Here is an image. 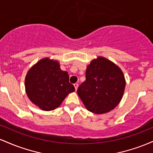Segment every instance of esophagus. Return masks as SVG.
<instances>
[{"label": "esophagus", "instance_id": "1", "mask_svg": "<svg viewBox=\"0 0 153 153\" xmlns=\"http://www.w3.org/2000/svg\"><path fill=\"white\" fill-rule=\"evenodd\" d=\"M74 87H75V91H77V89H78V83H75L74 84Z\"/></svg>", "mask_w": 153, "mask_h": 153}]
</instances>
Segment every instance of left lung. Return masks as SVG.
<instances>
[{"label": "left lung", "mask_w": 153, "mask_h": 153, "mask_svg": "<svg viewBox=\"0 0 153 153\" xmlns=\"http://www.w3.org/2000/svg\"><path fill=\"white\" fill-rule=\"evenodd\" d=\"M125 85V78L121 68L109 59L99 56L87 66L85 80L77 92L89 111L102 114L119 104Z\"/></svg>", "instance_id": "1"}]
</instances>
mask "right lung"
Listing matches in <instances>:
<instances>
[{"mask_svg":"<svg viewBox=\"0 0 153 153\" xmlns=\"http://www.w3.org/2000/svg\"><path fill=\"white\" fill-rule=\"evenodd\" d=\"M25 90L29 100L40 109L52 111L60 106L75 88L69 82L68 72L60 69L58 61L45 57L27 72Z\"/></svg>","mask_w":153,"mask_h":153,"instance_id":"1","label":"right lung"}]
</instances>
